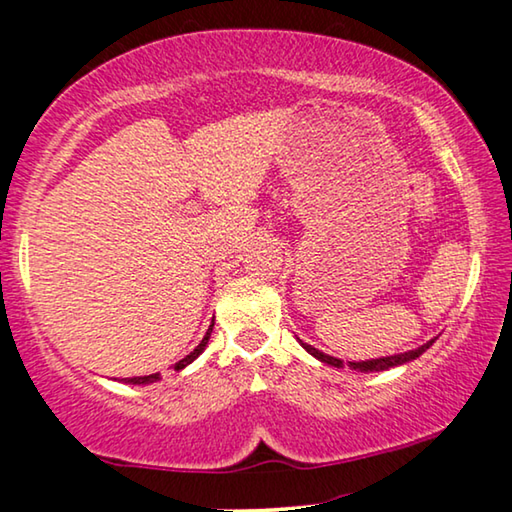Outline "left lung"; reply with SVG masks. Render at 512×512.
I'll return each mask as SVG.
<instances>
[{
	"label": "left lung",
	"mask_w": 512,
	"mask_h": 512,
	"mask_svg": "<svg viewBox=\"0 0 512 512\" xmlns=\"http://www.w3.org/2000/svg\"><path fill=\"white\" fill-rule=\"evenodd\" d=\"M432 342H434V339H432ZM432 342L422 344L420 348H416V351H406V353H399V355H388V358H376V360H367V362H351V365H348V367L358 369V372H383V369H390V367L404 365V362H411V360L420 358V355L425 353L429 346H432ZM302 346H305V348H307V353L314 355V358H318L321 362H325V365H332V367H344V360H337V358H332V355H325V353L318 351V348L309 346V344H302Z\"/></svg>",
	"instance_id": "obj_1"
}]
</instances>
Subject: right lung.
I'll return each mask as SVG.
<instances>
[{
    "mask_svg": "<svg viewBox=\"0 0 512 512\" xmlns=\"http://www.w3.org/2000/svg\"><path fill=\"white\" fill-rule=\"evenodd\" d=\"M214 325V323H212ZM212 325H210V330H207V335L203 337V342L198 344L194 351H191L187 358H182L180 362H175V369H182V367H187L189 362H194L198 355L203 353V348H205V344H207V339H210V332H212ZM159 379V374H150V376H133V379H124L127 383H152V381H157Z\"/></svg>",
    "mask_w": 512,
    "mask_h": 512,
    "instance_id": "right-lung-1",
    "label": "right lung"
}]
</instances>
